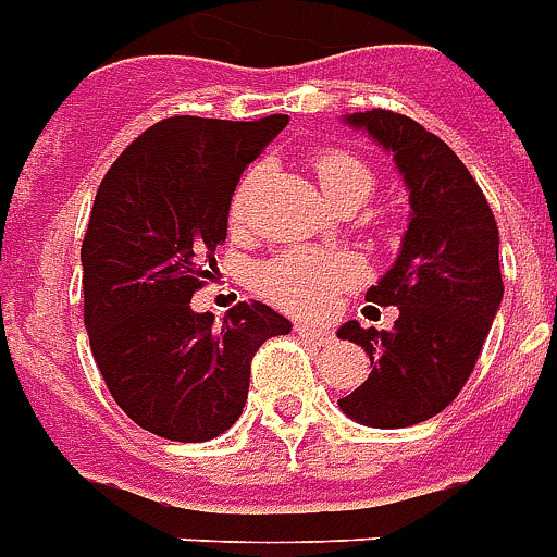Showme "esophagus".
Returning a JSON list of instances; mask_svg holds the SVG:
<instances>
[{"instance_id":"1","label":"esophagus","mask_w":557,"mask_h":557,"mask_svg":"<svg viewBox=\"0 0 557 557\" xmlns=\"http://www.w3.org/2000/svg\"><path fill=\"white\" fill-rule=\"evenodd\" d=\"M296 335L311 341V344H329V341H332V332H329V329L311 326V323H296Z\"/></svg>"}]
</instances>
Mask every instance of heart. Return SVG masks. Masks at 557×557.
<instances>
[{"label": "heart", "instance_id": "1", "mask_svg": "<svg viewBox=\"0 0 557 557\" xmlns=\"http://www.w3.org/2000/svg\"><path fill=\"white\" fill-rule=\"evenodd\" d=\"M314 172L323 193L338 205L356 195H371L373 177L359 157L347 150H323L314 157ZM251 177H246L234 193L231 216H246L249 205ZM362 278V263L344 251H314V249H287L263 261L255 273V282L263 296H270L278 306L290 308L296 314H323L338 294Z\"/></svg>", "mask_w": 557, "mask_h": 557}]
</instances>
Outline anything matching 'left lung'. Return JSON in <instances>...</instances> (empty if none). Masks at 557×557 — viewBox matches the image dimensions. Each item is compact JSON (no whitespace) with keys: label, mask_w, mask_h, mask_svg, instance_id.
Here are the masks:
<instances>
[{"label":"left lung","mask_w":557,"mask_h":557,"mask_svg":"<svg viewBox=\"0 0 557 557\" xmlns=\"http://www.w3.org/2000/svg\"><path fill=\"white\" fill-rule=\"evenodd\" d=\"M344 124L392 153L407 184L409 222L395 263L364 294L397 306L395 329L356 320L338 329L373 364L338 407L364 428H409L448 407L474 371L505 296L498 225L460 157L412 117L371 109L344 115Z\"/></svg>","instance_id":"left-lung-1"}]
</instances>
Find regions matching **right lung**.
I'll list each match as a JSON object with an SVG mask.
<instances>
[{
    "label": "right lung",
    "mask_w": 557,
    "mask_h": 557,
    "mask_svg": "<svg viewBox=\"0 0 557 557\" xmlns=\"http://www.w3.org/2000/svg\"><path fill=\"white\" fill-rule=\"evenodd\" d=\"M287 115H174L133 141L97 189L83 239L85 329L115 404L172 442L216 440L243 416L251 356L290 320L239 302L222 326L193 311L205 258L228 234L239 174Z\"/></svg>",
    "instance_id": "add662e5"
}]
</instances>
